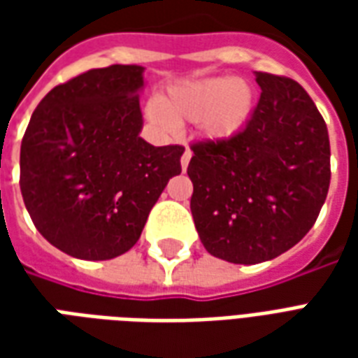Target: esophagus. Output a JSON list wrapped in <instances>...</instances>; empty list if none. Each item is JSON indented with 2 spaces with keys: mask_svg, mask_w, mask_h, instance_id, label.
I'll use <instances>...</instances> for the list:
<instances>
[{
  "mask_svg": "<svg viewBox=\"0 0 358 358\" xmlns=\"http://www.w3.org/2000/svg\"><path fill=\"white\" fill-rule=\"evenodd\" d=\"M189 159H192V151H189V149H186V151H184V155H182V159H180L182 171H186V169H187V164H189Z\"/></svg>",
  "mask_w": 358,
  "mask_h": 358,
  "instance_id": "esophagus-1",
  "label": "esophagus"
}]
</instances>
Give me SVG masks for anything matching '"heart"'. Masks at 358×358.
<instances>
[{
    "label": "heart",
    "instance_id": "b5f03b06",
    "mask_svg": "<svg viewBox=\"0 0 358 358\" xmlns=\"http://www.w3.org/2000/svg\"><path fill=\"white\" fill-rule=\"evenodd\" d=\"M255 109L251 84L234 76H215L174 86L159 101L149 103L148 118L163 132H172L182 122H197L203 140L224 143L245 132Z\"/></svg>",
    "mask_w": 358,
    "mask_h": 358
}]
</instances>
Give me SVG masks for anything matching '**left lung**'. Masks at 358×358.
I'll return each instance as SVG.
<instances>
[{
    "mask_svg": "<svg viewBox=\"0 0 358 358\" xmlns=\"http://www.w3.org/2000/svg\"><path fill=\"white\" fill-rule=\"evenodd\" d=\"M261 99L240 134L195 143L189 209L203 248L234 264L276 259L313 228L330 187L322 115L292 78L255 73Z\"/></svg>",
    "mask_w": 358,
    "mask_h": 358,
    "instance_id": "1",
    "label": "left lung"
}]
</instances>
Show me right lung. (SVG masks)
Masks as SVG:
<instances>
[{
	"instance_id": "add662e5",
	"label": "right lung",
	"mask_w": 358,
	"mask_h": 358,
	"mask_svg": "<svg viewBox=\"0 0 358 358\" xmlns=\"http://www.w3.org/2000/svg\"><path fill=\"white\" fill-rule=\"evenodd\" d=\"M143 66L94 69L55 86L32 113L20 145V192L51 245L84 261L122 255L140 240L149 210L184 148L140 136Z\"/></svg>"
}]
</instances>
